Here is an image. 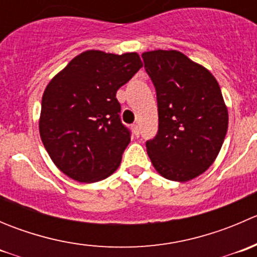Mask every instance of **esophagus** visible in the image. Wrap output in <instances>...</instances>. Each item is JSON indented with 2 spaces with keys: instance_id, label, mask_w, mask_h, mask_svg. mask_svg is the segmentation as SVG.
<instances>
[{
  "instance_id": "1",
  "label": "esophagus",
  "mask_w": 257,
  "mask_h": 257,
  "mask_svg": "<svg viewBox=\"0 0 257 257\" xmlns=\"http://www.w3.org/2000/svg\"><path fill=\"white\" fill-rule=\"evenodd\" d=\"M132 129H133L134 134L138 137L139 136V125H138V124H133V125H132Z\"/></svg>"
}]
</instances>
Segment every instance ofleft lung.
Wrapping results in <instances>:
<instances>
[{
    "label": "left lung",
    "mask_w": 257,
    "mask_h": 257,
    "mask_svg": "<svg viewBox=\"0 0 257 257\" xmlns=\"http://www.w3.org/2000/svg\"><path fill=\"white\" fill-rule=\"evenodd\" d=\"M144 68L157 92L159 126L147 152L162 177L188 181L219 154L229 124L219 83L178 51L145 52Z\"/></svg>",
    "instance_id": "obj_1"
}]
</instances>
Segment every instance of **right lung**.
<instances>
[{"mask_svg":"<svg viewBox=\"0 0 257 257\" xmlns=\"http://www.w3.org/2000/svg\"><path fill=\"white\" fill-rule=\"evenodd\" d=\"M143 67L139 54L85 51L46 87L40 134L61 172L80 183L113 174L131 142L116 90Z\"/></svg>","mask_w":257,"mask_h":257,"instance_id":"obj_1","label":"right lung"}]
</instances>
